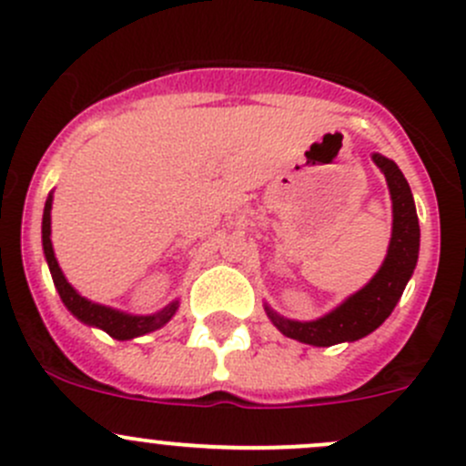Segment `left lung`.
Returning a JSON list of instances; mask_svg holds the SVG:
<instances>
[{
    "label": "left lung",
    "instance_id": "8db88e82",
    "mask_svg": "<svg viewBox=\"0 0 466 466\" xmlns=\"http://www.w3.org/2000/svg\"><path fill=\"white\" fill-rule=\"evenodd\" d=\"M374 162L383 171L390 187V196H392L394 223L388 257H385L383 266L374 275V279L363 290L351 295L345 304H340L336 311L320 318V320L293 322L268 309L272 324L293 340L316 347H331L336 342L359 340V338L368 336L392 313L412 270H415L417 255H420V220H417L410 187L392 159L374 155Z\"/></svg>",
    "mask_w": 466,
    "mask_h": 466
}]
</instances>
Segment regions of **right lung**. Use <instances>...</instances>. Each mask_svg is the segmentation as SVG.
<instances>
[{"label": "right lung", "instance_id": "obj_1", "mask_svg": "<svg viewBox=\"0 0 466 466\" xmlns=\"http://www.w3.org/2000/svg\"><path fill=\"white\" fill-rule=\"evenodd\" d=\"M49 211H51V196L46 198L45 214H42V248H45L46 263H49L51 277H54V284H56V289H58L60 299H63L65 307H67L69 311L78 318V320L86 322V324H92V327L103 329V331L110 333V336L116 338V340H130V338L144 336V333L155 331V329H159L162 324H167L168 320H171L173 313H176V309H177V302L168 304L167 309H162V311L155 313V316L137 318V316H126V313L115 311V309L101 307V304L87 302L86 298H81V295H78L76 290L67 284V279H65L63 270H60L58 261H56V257H54V248H51V238H49V234H51V214Z\"/></svg>", "mask_w": 466, "mask_h": 466}]
</instances>
